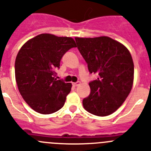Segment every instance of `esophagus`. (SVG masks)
<instances>
[{
	"mask_svg": "<svg viewBox=\"0 0 151 151\" xmlns=\"http://www.w3.org/2000/svg\"><path fill=\"white\" fill-rule=\"evenodd\" d=\"M80 84H81V82H80V81H77V82L76 83H73L72 85L74 86H79Z\"/></svg>",
	"mask_w": 151,
	"mask_h": 151,
	"instance_id": "esophagus-1",
	"label": "esophagus"
}]
</instances>
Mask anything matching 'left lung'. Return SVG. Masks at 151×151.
<instances>
[{
	"mask_svg": "<svg viewBox=\"0 0 151 151\" xmlns=\"http://www.w3.org/2000/svg\"><path fill=\"white\" fill-rule=\"evenodd\" d=\"M75 40L89 73L99 75L89 82L91 92L83 100V108L96 116L111 114L124 102L132 87L131 54L123 44L108 37H76Z\"/></svg>",
	"mask_w": 151,
	"mask_h": 151,
	"instance_id": "obj_1",
	"label": "left lung"
}]
</instances>
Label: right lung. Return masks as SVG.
I'll return each instance as SVG.
<instances>
[{"mask_svg": "<svg viewBox=\"0 0 151 151\" xmlns=\"http://www.w3.org/2000/svg\"><path fill=\"white\" fill-rule=\"evenodd\" d=\"M76 47L74 39L41 34L27 41L15 62V76L20 94L37 113L50 114L63 107L71 83L55 78L62 56Z\"/></svg>", "mask_w": 151, "mask_h": 151, "instance_id": "right-lung-1", "label": "right lung"}]
</instances>
